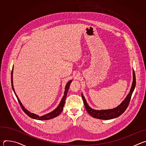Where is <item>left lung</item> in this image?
<instances>
[{
	"mask_svg": "<svg viewBox=\"0 0 146 146\" xmlns=\"http://www.w3.org/2000/svg\"><path fill=\"white\" fill-rule=\"evenodd\" d=\"M135 86H136V77H135V72L133 70V82H132V87L130 90L129 93L125 99L122 102V103L118 106L113 109L102 110H96L92 109L88 106V103L84 96H83L82 94H81V96L83 100V102H84V105L85 106L86 109L87 111V112L90 114V115H91L92 117L95 118H98L100 119H105V120L111 119H113L119 117L127 109L129 105V102L131 100L132 93L135 90Z\"/></svg>",
	"mask_w": 146,
	"mask_h": 146,
	"instance_id": "8db88e82",
	"label": "left lung"
}]
</instances>
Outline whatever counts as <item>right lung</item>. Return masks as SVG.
<instances>
[{"instance_id":"1","label":"right lung","mask_w":146,"mask_h":146,"mask_svg":"<svg viewBox=\"0 0 146 146\" xmlns=\"http://www.w3.org/2000/svg\"><path fill=\"white\" fill-rule=\"evenodd\" d=\"M13 69H12V72H11V86H12V88H13V90L18 99V101L19 103V105L21 106V107L23 110L31 118H33V119H38V120H48V119H52L53 118H55L56 117H57L58 115H59V114L62 111V110H63V109H64V105H65V100H66V96H67V93L68 92V90L69 89V87H70V83L72 82V80H70L67 84L66 85V87H65V92H64V95L63 96V98H62L59 105H58V106L54 110L52 111L49 113H47L44 115H42V116H39L36 114H34V113H31L30 111H29L28 110H27L25 108L24 106L23 105V104L21 103V101L19 100L18 96L17 95V94H15V90H14V87H13Z\"/></svg>"}]
</instances>
